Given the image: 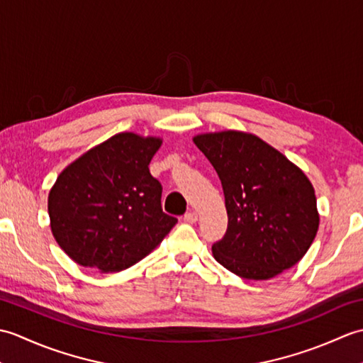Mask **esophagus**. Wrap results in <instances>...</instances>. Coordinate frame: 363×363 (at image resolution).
I'll return each instance as SVG.
<instances>
[{"mask_svg": "<svg viewBox=\"0 0 363 363\" xmlns=\"http://www.w3.org/2000/svg\"><path fill=\"white\" fill-rule=\"evenodd\" d=\"M196 220H198V213L195 211H190V212H187L186 215H184V221L190 223V225H194V223H196Z\"/></svg>", "mask_w": 363, "mask_h": 363, "instance_id": "esophagus-1", "label": "esophagus"}]
</instances>
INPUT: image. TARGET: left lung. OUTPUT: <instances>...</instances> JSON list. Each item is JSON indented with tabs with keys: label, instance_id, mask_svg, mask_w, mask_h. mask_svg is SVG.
I'll use <instances>...</instances> for the list:
<instances>
[{
	"label": "left lung",
	"instance_id": "8db88e82",
	"mask_svg": "<svg viewBox=\"0 0 363 363\" xmlns=\"http://www.w3.org/2000/svg\"><path fill=\"white\" fill-rule=\"evenodd\" d=\"M195 145L217 172L228 229L213 243L215 260L251 281H267L303 259L320 215L303 169L257 135L240 130L199 134Z\"/></svg>",
	"mask_w": 363,
	"mask_h": 363
}]
</instances>
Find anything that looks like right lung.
Here are the masks:
<instances>
[{
  "mask_svg": "<svg viewBox=\"0 0 363 363\" xmlns=\"http://www.w3.org/2000/svg\"><path fill=\"white\" fill-rule=\"evenodd\" d=\"M162 138L120 133L72 162L48 195L52 235L76 264L101 273L137 264L177 220L162 211L150 162Z\"/></svg>",
  "mask_w": 363,
  "mask_h": 363,
  "instance_id": "obj_1",
  "label": "right lung"
}]
</instances>
